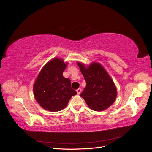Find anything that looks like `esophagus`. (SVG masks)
I'll list each match as a JSON object with an SVG mask.
<instances>
[{
    "mask_svg": "<svg viewBox=\"0 0 152 152\" xmlns=\"http://www.w3.org/2000/svg\"><path fill=\"white\" fill-rule=\"evenodd\" d=\"M77 94H80V93H81V89L79 88L78 89H77Z\"/></svg>",
    "mask_w": 152,
    "mask_h": 152,
    "instance_id": "obj_1",
    "label": "esophagus"
}]
</instances>
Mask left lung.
Returning <instances> with one entry per match:
<instances>
[{
    "label": "left lung",
    "instance_id": "obj_1",
    "mask_svg": "<svg viewBox=\"0 0 152 152\" xmlns=\"http://www.w3.org/2000/svg\"><path fill=\"white\" fill-rule=\"evenodd\" d=\"M77 65L86 82L81 97L94 111L108 108L115 101L117 89L107 72L97 63H92L88 68L80 63H77Z\"/></svg>",
    "mask_w": 152,
    "mask_h": 152
}]
</instances>
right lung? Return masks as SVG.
Returning a JSON list of instances; mask_svg holds the SVG:
<instances>
[{
  "instance_id": "1",
  "label": "right lung",
  "mask_w": 152,
  "mask_h": 152,
  "mask_svg": "<svg viewBox=\"0 0 152 152\" xmlns=\"http://www.w3.org/2000/svg\"><path fill=\"white\" fill-rule=\"evenodd\" d=\"M66 65L62 59L54 58L43 67L35 80V98L49 111H60L66 107L72 96L77 94L71 87L70 80L63 76Z\"/></svg>"
}]
</instances>
